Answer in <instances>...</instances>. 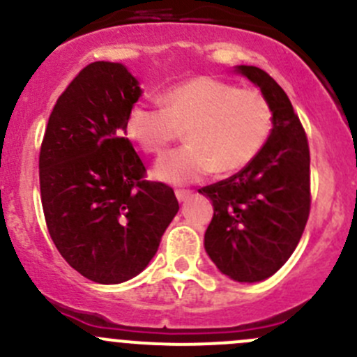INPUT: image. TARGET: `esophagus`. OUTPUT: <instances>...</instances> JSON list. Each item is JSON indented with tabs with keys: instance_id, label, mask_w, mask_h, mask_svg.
Wrapping results in <instances>:
<instances>
[{
	"instance_id": "34e87169",
	"label": "esophagus",
	"mask_w": 357,
	"mask_h": 357,
	"mask_svg": "<svg viewBox=\"0 0 357 357\" xmlns=\"http://www.w3.org/2000/svg\"><path fill=\"white\" fill-rule=\"evenodd\" d=\"M190 195H192V192H190V190H176V199H178L179 202L186 200Z\"/></svg>"
}]
</instances>
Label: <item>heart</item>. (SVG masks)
I'll return each instance as SVG.
<instances>
[{
	"label": "heart",
	"mask_w": 357,
	"mask_h": 357,
	"mask_svg": "<svg viewBox=\"0 0 357 357\" xmlns=\"http://www.w3.org/2000/svg\"><path fill=\"white\" fill-rule=\"evenodd\" d=\"M186 129L188 145L157 160L153 174L165 183H192L218 172H235L261 153L273 131V109L257 89L199 75L172 86L164 107L136 102L126 132L143 152L158 155Z\"/></svg>",
	"instance_id": "b5f03b06"
}]
</instances>
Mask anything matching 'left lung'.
Here are the masks:
<instances>
[{"label": "left lung", "mask_w": 357, "mask_h": 357, "mask_svg": "<svg viewBox=\"0 0 357 357\" xmlns=\"http://www.w3.org/2000/svg\"><path fill=\"white\" fill-rule=\"evenodd\" d=\"M273 109V131L257 157L231 178L199 190L214 215L205 250L222 275L261 282L275 275L297 247L311 211V157L301 119L282 86L262 68L240 66Z\"/></svg>", "instance_id": "obj_1"}]
</instances>
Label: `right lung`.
Returning a JSON list of instances; mask_svg holds the SVG:
<instances>
[{
	"label": "right lung",
	"instance_id": "obj_1",
	"mask_svg": "<svg viewBox=\"0 0 357 357\" xmlns=\"http://www.w3.org/2000/svg\"><path fill=\"white\" fill-rule=\"evenodd\" d=\"M139 95L122 63H89L56 100L39 152L50 236L75 271L103 285L142 273L179 211L171 186L145 179L126 138Z\"/></svg>",
	"mask_w": 357,
	"mask_h": 357
}]
</instances>
